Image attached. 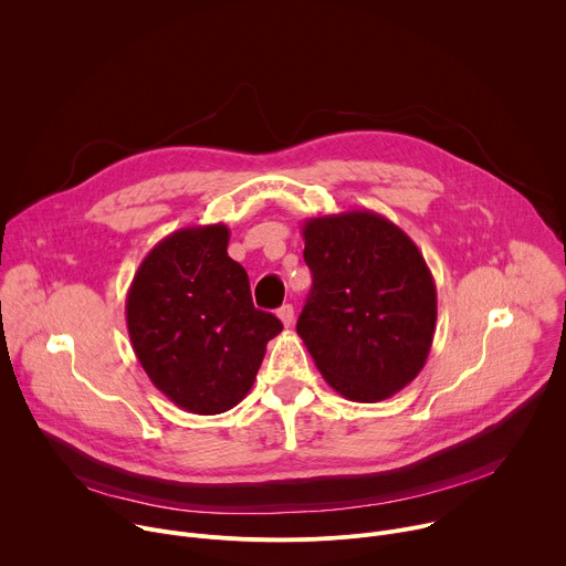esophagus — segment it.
<instances>
[{"label": "esophagus", "mask_w": 566, "mask_h": 566, "mask_svg": "<svg viewBox=\"0 0 566 566\" xmlns=\"http://www.w3.org/2000/svg\"><path fill=\"white\" fill-rule=\"evenodd\" d=\"M293 315H295V311H293L291 304H284V306L277 308V317L282 319L284 327H291V325H293Z\"/></svg>", "instance_id": "obj_1"}]
</instances>
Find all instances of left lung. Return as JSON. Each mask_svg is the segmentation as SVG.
Masks as SVG:
<instances>
[{
	"label": "left lung",
	"instance_id": "obj_1",
	"mask_svg": "<svg viewBox=\"0 0 566 566\" xmlns=\"http://www.w3.org/2000/svg\"><path fill=\"white\" fill-rule=\"evenodd\" d=\"M313 286L297 317L315 367L345 398L378 402L423 369L437 286L415 241L371 210L306 219Z\"/></svg>",
	"mask_w": 566,
	"mask_h": 566
}]
</instances>
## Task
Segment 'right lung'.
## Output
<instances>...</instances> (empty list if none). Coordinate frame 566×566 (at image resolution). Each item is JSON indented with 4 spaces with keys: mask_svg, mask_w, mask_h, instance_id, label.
<instances>
[{
    "mask_svg": "<svg viewBox=\"0 0 566 566\" xmlns=\"http://www.w3.org/2000/svg\"><path fill=\"white\" fill-rule=\"evenodd\" d=\"M223 223L181 228L145 255L125 300L134 354L158 391L192 415L244 398L282 322L255 308Z\"/></svg>",
    "mask_w": 566,
    "mask_h": 566,
    "instance_id": "right-lung-1",
    "label": "right lung"
}]
</instances>
